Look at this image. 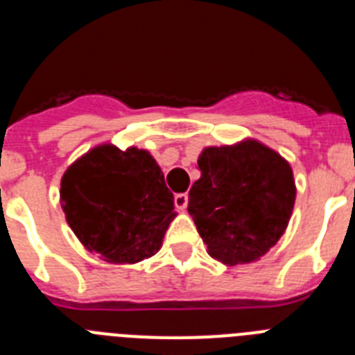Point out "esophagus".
Instances as JSON below:
<instances>
[{"mask_svg":"<svg viewBox=\"0 0 355 355\" xmlns=\"http://www.w3.org/2000/svg\"><path fill=\"white\" fill-rule=\"evenodd\" d=\"M174 205L175 208L180 209V211H184L188 206V196L187 193H178V196L174 197Z\"/></svg>","mask_w":355,"mask_h":355,"instance_id":"34e87169","label":"esophagus"}]
</instances>
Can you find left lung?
<instances>
[{"mask_svg": "<svg viewBox=\"0 0 355 355\" xmlns=\"http://www.w3.org/2000/svg\"><path fill=\"white\" fill-rule=\"evenodd\" d=\"M188 193L208 254L227 266L258 261L283 236L297 188L290 163L254 139L206 147Z\"/></svg>", "mask_w": 355, "mask_h": 355, "instance_id": "obj_1", "label": "left lung"}]
</instances>
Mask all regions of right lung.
Here are the masks:
<instances>
[{
	"instance_id": "add662e5",
	"label": "right lung",
	"mask_w": 355,
	"mask_h": 355,
	"mask_svg": "<svg viewBox=\"0 0 355 355\" xmlns=\"http://www.w3.org/2000/svg\"><path fill=\"white\" fill-rule=\"evenodd\" d=\"M65 220L89 252L133 265L155 256L178 213L149 150L101 144L71 163L60 181Z\"/></svg>"
}]
</instances>
